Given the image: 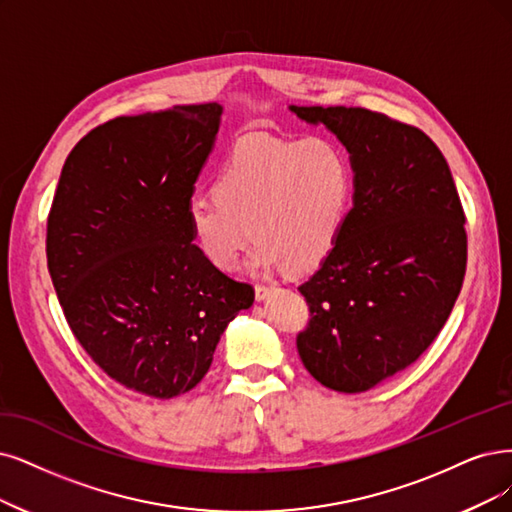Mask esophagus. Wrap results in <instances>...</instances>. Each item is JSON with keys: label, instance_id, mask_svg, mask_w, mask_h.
Here are the masks:
<instances>
[{"label": "esophagus", "instance_id": "obj_1", "mask_svg": "<svg viewBox=\"0 0 512 512\" xmlns=\"http://www.w3.org/2000/svg\"><path fill=\"white\" fill-rule=\"evenodd\" d=\"M270 293H272V287H268V285H257V287H255V297H257V301H263Z\"/></svg>", "mask_w": 512, "mask_h": 512}]
</instances>
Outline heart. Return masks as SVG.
<instances>
[{"label":"heart","instance_id":"heart-1","mask_svg":"<svg viewBox=\"0 0 512 512\" xmlns=\"http://www.w3.org/2000/svg\"><path fill=\"white\" fill-rule=\"evenodd\" d=\"M352 189L350 158L331 139H246L221 164L213 198L189 200V236L221 272L240 268L251 236L259 266L308 272L342 236Z\"/></svg>","mask_w":512,"mask_h":512}]
</instances>
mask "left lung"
Listing matches in <instances>:
<instances>
[{
	"instance_id": "8db88e82",
	"label": "left lung",
	"mask_w": 512,
	"mask_h": 512,
	"mask_svg": "<svg viewBox=\"0 0 512 512\" xmlns=\"http://www.w3.org/2000/svg\"><path fill=\"white\" fill-rule=\"evenodd\" d=\"M344 143L354 196L342 236L299 287L310 323L301 363L337 392H365L418 361L466 274L464 211L441 149L420 128L363 107H289Z\"/></svg>"
}]
</instances>
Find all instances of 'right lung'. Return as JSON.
<instances>
[{
	"mask_svg": "<svg viewBox=\"0 0 512 512\" xmlns=\"http://www.w3.org/2000/svg\"><path fill=\"white\" fill-rule=\"evenodd\" d=\"M221 111L175 105L90 130L48 215V272L75 339L111 380L154 399L192 390L255 301L200 257L185 217Z\"/></svg>",
	"mask_w": 512,
	"mask_h": 512,
	"instance_id": "1",
	"label": "right lung"
}]
</instances>
